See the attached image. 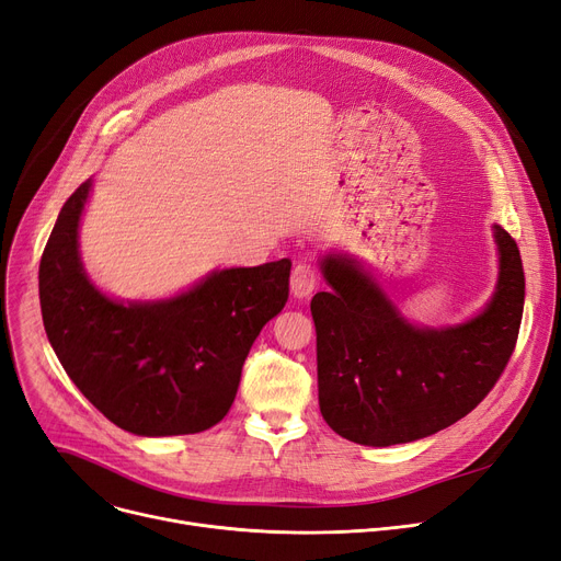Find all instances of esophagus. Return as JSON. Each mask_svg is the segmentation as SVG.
<instances>
[{"instance_id":"esophagus-1","label":"esophagus","mask_w":561,"mask_h":561,"mask_svg":"<svg viewBox=\"0 0 561 561\" xmlns=\"http://www.w3.org/2000/svg\"><path fill=\"white\" fill-rule=\"evenodd\" d=\"M316 288V273L309 263H298L290 273V293L293 298H309Z\"/></svg>"}]
</instances>
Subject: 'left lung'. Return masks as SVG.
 I'll return each mask as SVG.
<instances>
[{"label":"left lung","instance_id":"left-lung-1","mask_svg":"<svg viewBox=\"0 0 561 561\" xmlns=\"http://www.w3.org/2000/svg\"><path fill=\"white\" fill-rule=\"evenodd\" d=\"M497 282L486 307L457 325L407 320L364 263L320 256L332 290L311 300L318 402L347 440L387 448L446 430L473 411L503 375L523 318L525 275L516 241L493 225Z\"/></svg>","mask_w":561,"mask_h":561}]
</instances>
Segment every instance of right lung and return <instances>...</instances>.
Segmentation results:
<instances>
[{
    "mask_svg": "<svg viewBox=\"0 0 561 561\" xmlns=\"http://www.w3.org/2000/svg\"><path fill=\"white\" fill-rule=\"evenodd\" d=\"M93 182L64 204L38 288L47 339L75 387L136 436L195 434L220 423L248 352L288 300L290 261L211 271L163 300H115L88 277L79 225Z\"/></svg>",
    "mask_w": 561,
    "mask_h": 561,
    "instance_id": "1",
    "label": "right lung"
}]
</instances>
